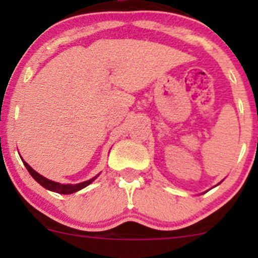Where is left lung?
Instances as JSON below:
<instances>
[{
  "label": "left lung",
  "instance_id": "obj_1",
  "mask_svg": "<svg viewBox=\"0 0 258 258\" xmlns=\"http://www.w3.org/2000/svg\"><path fill=\"white\" fill-rule=\"evenodd\" d=\"M220 183H221V182H220ZM220 183H218V184H220ZM218 184H217V185H218Z\"/></svg>",
  "mask_w": 258,
  "mask_h": 258
}]
</instances>
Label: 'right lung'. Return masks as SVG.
<instances>
[{"mask_svg": "<svg viewBox=\"0 0 258 258\" xmlns=\"http://www.w3.org/2000/svg\"><path fill=\"white\" fill-rule=\"evenodd\" d=\"M23 164L25 165L26 170L29 171V173L31 174L32 178L36 180L38 184H41V185L43 186V188L48 189V190L54 191V193H58V194H73V193H76V191H79V190H81V189H84L85 186H87L88 184H91V183L93 182V180L96 179L97 177H98L99 174H100V173H98V174H97V176H94L93 178L85 180V182L78 183V184H61V183L54 182V180H51V179L46 178V177H43L42 174H40L38 172H36V171H35L34 168H32L30 165L28 164V162H25L24 160H23Z\"/></svg>", "mask_w": 258, "mask_h": 258, "instance_id": "obj_1", "label": "right lung"}]
</instances>
